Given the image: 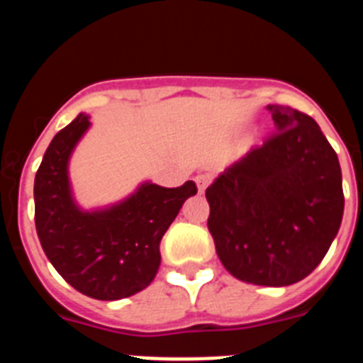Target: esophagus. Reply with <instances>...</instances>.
I'll return each instance as SVG.
<instances>
[{
  "instance_id": "obj_1",
  "label": "esophagus",
  "mask_w": 363,
  "mask_h": 363,
  "mask_svg": "<svg viewBox=\"0 0 363 363\" xmlns=\"http://www.w3.org/2000/svg\"><path fill=\"white\" fill-rule=\"evenodd\" d=\"M194 182H196V185H198V192H205V189H207V185H209V176H205V174H200V176H196V179H194Z\"/></svg>"
}]
</instances>
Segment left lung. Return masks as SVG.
<instances>
[{"instance_id": "obj_1", "label": "left lung", "mask_w": 363, "mask_h": 363, "mask_svg": "<svg viewBox=\"0 0 363 363\" xmlns=\"http://www.w3.org/2000/svg\"><path fill=\"white\" fill-rule=\"evenodd\" d=\"M277 130L207 187L218 258L247 284L284 287L309 277L344 216L342 169L318 123L269 105Z\"/></svg>"}]
</instances>
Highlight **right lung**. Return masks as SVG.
Wrapping results in <instances>:
<instances>
[{"mask_svg":"<svg viewBox=\"0 0 363 363\" xmlns=\"http://www.w3.org/2000/svg\"><path fill=\"white\" fill-rule=\"evenodd\" d=\"M89 125L79 114L45 150L34 179V220L45 255L67 284L96 300H121L154 280L163 234L198 189L194 182L174 189L147 182L121 203L85 213L74 203L67 167Z\"/></svg>","mask_w":363,"mask_h":363,"instance_id":"right-lung-1","label":"right lung"}]
</instances>
